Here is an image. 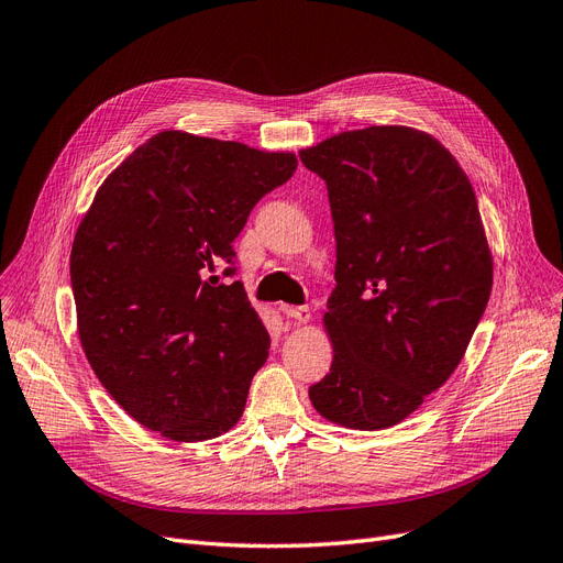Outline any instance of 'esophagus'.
I'll return each mask as SVG.
<instances>
[{"label": "esophagus", "mask_w": 563, "mask_h": 563, "mask_svg": "<svg viewBox=\"0 0 563 563\" xmlns=\"http://www.w3.org/2000/svg\"><path fill=\"white\" fill-rule=\"evenodd\" d=\"M280 310H283V316L285 318H289V320H295V322H308L310 320V310H308V306H287V303H280Z\"/></svg>", "instance_id": "esophagus-1"}]
</instances>
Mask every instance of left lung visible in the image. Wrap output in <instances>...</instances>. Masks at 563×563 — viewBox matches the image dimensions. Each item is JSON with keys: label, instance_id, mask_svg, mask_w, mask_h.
<instances>
[{"label": "left lung", "instance_id": "1", "mask_svg": "<svg viewBox=\"0 0 563 563\" xmlns=\"http://www.w3.org/2000/svg\"><path fill=\"white\" fill-rule=\"evenodd\" d=\"M329 192L336 287L327 376L308 389L324 420L399 424L460 366L492 292V253L468 176L431 134L373 124L299 153Z\"/></svg>", "mask_w": 563, "mask_h": 563}]
</instances>
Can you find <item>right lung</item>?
I'll use <instances>...</instances> for the list:
<instances>
[{"instance_id": "add662e5", "label": "right lung", "mask_w": 563, "mask_h": 563, "mask_svg": "<svg viewBox=\"0 0 563 563\" xmlns=\"http://www.w3.org/2000/svg\"><path fill=\"white\" fill-rule=\"evenodd\" d=\"M295 153L169 130L101 183L71 245L82 352L145 429L199 443L232 429L268 357V334L234 276L255 203L292 178Z\"/></svg>"}]
</instances>
